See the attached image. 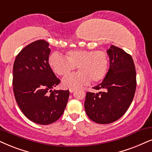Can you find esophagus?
<instances>
[{"instance_id":"1","label":"esophagus","mask_w":152,"mask_h":152,"mask_svg":"<svg viewBox=\"0 0 152 152\" xmlns=\"http://www.w3.org/2000/svg\"><path fill=\"white\" fill-rule=\"evenodd\" d=\"M75 91V89H74V88H70L69 89V92L70 93H73V92Z\"/></svg>"}]
</instances>
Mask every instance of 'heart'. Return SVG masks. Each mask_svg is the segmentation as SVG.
Returning a JSON list of instances; mask_svg holds the SVG:
<instances>
[{"label":"heart","instance_id":"1","mask_svg":"<svg viewBox=\"0 0 152 152\" xmlns=\"http://www.w3.org/2000/svg\"><path fill=\"white\" fill-rule=\"evenodd\" d=\"M65 57L58 53H53L48 64L55 74L66 76L76 66L79 72L64 78L62 85L65 88L76 89L90 82L96 83L102 80L108 72L109 58L103 51L77 50L66 52Z\"/></svg>","mask_w":152,"mask_h":152}]
</instances>
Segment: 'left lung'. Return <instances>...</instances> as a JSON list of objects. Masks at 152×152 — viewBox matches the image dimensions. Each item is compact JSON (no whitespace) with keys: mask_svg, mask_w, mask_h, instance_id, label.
Returning a JSON list of instances; mask_svg holds the SVG:
<instances>
[{"mask_svg":"<svg viewBox=\"0 0 152 152\" xmlns=\"http://www.w3.org/2000/svg\"><path fill=\"white\" fill-rule=\"evenodd\" d=\"M109 69L103 81L88 92L84 103L89 118L99 124H111L124 115L133 99L136 90V72L133 59L124 50L111 45L107 51Z\"/></svg>","mask_w":152,"mask_h":152,"instance_id":"1","label":"left lung"}]
</instances>
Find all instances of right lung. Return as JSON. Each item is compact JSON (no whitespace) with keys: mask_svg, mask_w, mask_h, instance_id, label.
Segmentation results:
<instances>
[{"mask_svg":"<svg viewBox=\"0 0 152 152\" xmlns=\"http://www.w3.org/2000/svg\"><path fill=\"white\" fill-rule=\"evenodd\" d=\"M49 43L38 40L24 48L13 65V91L17 104L26 118L48 125L62 116L69 91L52 90L60 83L48 64Z\"/></svg>","mask_w":152,"mask_h":152,"instance_id":"1","label":"right lung"}]
</instances>
